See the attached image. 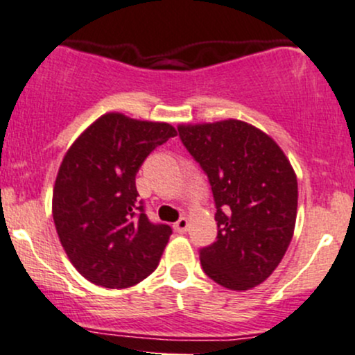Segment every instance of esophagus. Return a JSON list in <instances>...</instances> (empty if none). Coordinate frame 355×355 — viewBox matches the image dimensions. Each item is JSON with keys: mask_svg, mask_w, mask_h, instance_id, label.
I'll return each mask as SVG.
<instances>
[{"mask_svg": "<svg viewBox=\"0 0 355 355\" xmlns=\"http://www.w3.org/2000/svg\"><path fill=\"white\" fill-rule=\"evenodd\" d=\"M173 230L177 233H185L189 230V219L187 218H180L177 223L173 225Z\"/></svg>", "mask_w": 355, "mask_h": 355, "instance_id": "obj_1", "label": "esophagus"}]
</instances>
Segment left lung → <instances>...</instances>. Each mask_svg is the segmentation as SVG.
Returning <instances> with one entry per match:
<instances>
[{
  "instance_id": "8db88e82",
  "label": "left lung",
  "mask_w": 355,
  "mask_h": 355,
  "mask_svg": "<svg viewBox=\"0 0 355 355\" xmlns=\"http://www.w3.org/2000/svg\"><path fill=\"white\" fill-rule=\"evenodd\" d=\"M178 136L214 196L218 236L199 252L204 272L226 289L262 284L296 225L297 180L289 159L266 132L236 119L182 124Z\"/></svg>"
}]
</instances>
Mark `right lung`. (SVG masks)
Wrapping results in <instances>:
<instances>
[{
    "label": "right lung",
    "mask_w": 355,
    "mask_h": 355,
    "mask_svg": "<svg viewBox=\"0 0 355 355\" xmlns=\"http://www.w3.org/2000/svg\"><path fill=\"white\" fill-rule=\"evenodd\" d=\"M177 136L166 122L119 112L102 115L71 144L52 192V218L76 270L96 286L122 289L146 279L171 234L137 199L136 173L155 148Z\"/></svg>",
    "instance_id": "obj_1"
}]
</instances>
